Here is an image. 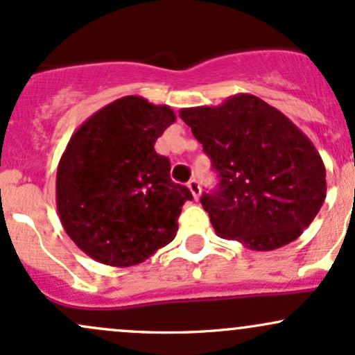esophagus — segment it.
Segmentation results:
<instances>
[{
  "mask_svg": "<svg viewBox=\"0 0 355 355\" xmlns=\"http://www.w3.org/2000/svg\"><path fill=\"white\" fill-rule=\"evenodd\" d=\"M188 188L191 191V194L194 196V199H198L199 196H201V188H199L198 179H191V181L188 182Z\"/></svg>",
  "mask_w": 355,
  "mask_h": 355,
  "instance_id": "obj_1",
  "label": "esophagus"
}]
</instances>
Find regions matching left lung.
<instances>
[{
	"instance_id": "1",
	"label": "left lung",
	"mask_w": 355,
	"mask_h": 355,
	"mask_svg": "<svg viewBox=\"0 0 355 355\" xmlns=\"http://www.w3.org/2000/svg\"><path fill=\"white\" fill-rule=\"evenodd\" d=\"M220 184L201 205L220 238L254 252L297 240L327 194L325 166L306 135L278 109L252 94L216 107L181 109Z\"/></svg>"
}]
</instances>
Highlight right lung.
Instances as JSON below:
<instances>
[{
  "mask_svg": "<svg viewBox=\"0 0 355 355\" xmlns=\"http://www.w3.org/2000/svg\"><path fill=\"white\" fill-rule=\"evenodd\" d=\"M174 121L169 105L127 95L70 137L57 169L58 216L71 241L98 263L139 265L176 236L193 194L171 181L169 159L154 150Z\"/></svg>",
  "mask_w": 355,
  "mask_h": 355,
  "instance_id": "right-lung-1",
  "label": "right lung"
}]
</instances>
